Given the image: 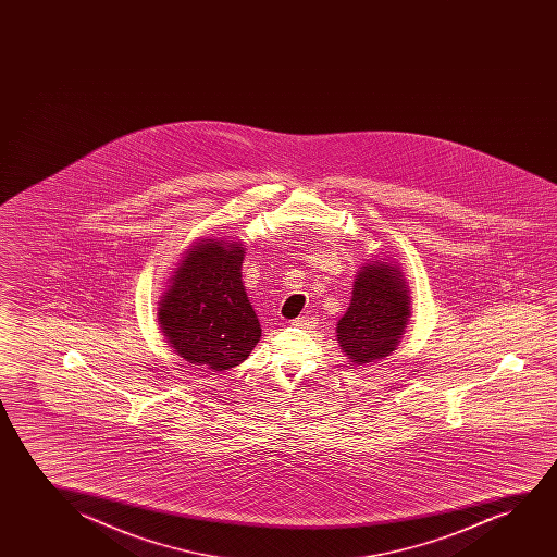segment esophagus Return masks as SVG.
<instances>
[{"label":"esophagus","instance_id":"1","mask_svg":"<svg viewBox=\"0 0 557 557\" xmlns=\"http://www.w3.org/2000/svg\"><path fill=\"white\" fill-rule=\"evenodd\" d=\"M290 325H293V327L312 329L315 327V318H310V315H300L297 320L290 321Z\"/></svg>","mask_w":557,"mask_h":557}]
</instances>
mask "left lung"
I'll use <instances>...</instances> for the list:
<instances>
[{
	"mask_svg": "<svg viewBox=\"0 0 557 557\" xmlns=\"http://www.w3.org/2000/svg\"><path fill=\"white\" fill-rule=\"evenodd\" d=\"M411 318L404 272L386 260L361 267L348 310L336 323V338L351 363L367 366L396 350Z\"/></svg>",
	"mask_w": 557,
	"mask_h": 557,
	"instance_id": "left-lung-1",
	"label": "left lung"
}]
</instances>
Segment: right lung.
Returning a JSON list of instances; mask_svg holds the SVG:
<instances>
[{
    "label": "right lung",
    "instance_id": "obj_1",
    "mask_svg": "<svg viewBox=\"0 0 557 557\" xmlns=\"http://www.w3.org/2000/svg\"><path fill=\"white\" fill-rule=\"evenodd\" d=\"M244 257L237 242L199 239L184 252L161 295V333L191 367L228 371L260 341L259 318L242 282Z\"/></svg>",
    "mask_w": 557,
    "mask_h": 557
}]
</instances>
